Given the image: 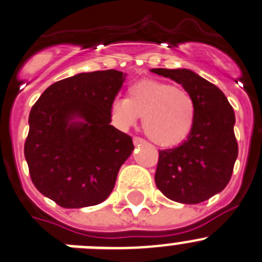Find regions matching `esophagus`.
Instances as JSON below:
<instances>
[{"instance_id":"34e87169","label":"esophagus","mask_w":262,"mask_h":262,"mask_svg":"<svg viewBox=\"0 0 262 262\" xmlns=\"http://www.w3.org/2000/svg\"><path fill=\"white\" fill-rule=\"evenodd\" d=\"M144 142H146V141H144L143 138H141V137H133V143L136 144V146H137V144L144 143Z\"/></svg>"}]
</instances>
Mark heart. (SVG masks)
<instances>
[{
	"label": "heart",
	"instance_id": "b5f03b06",
	"mask_svg": "<svg viewBox=\"0 0 262 262\" xmlns=\"http://www.w3.org/2000/svg\"><path fill=\"white\" fill-rule=\"evenodd\" d=\"M142 116V128L157 146L182 143L193 128L195 103L192 95L171 83L144 79L126 91V98L111 105L113 123L121 130L136 125Z\"/></svg>",
	"mask_w": 262,
	"mask_h": 262
}]
</instances>
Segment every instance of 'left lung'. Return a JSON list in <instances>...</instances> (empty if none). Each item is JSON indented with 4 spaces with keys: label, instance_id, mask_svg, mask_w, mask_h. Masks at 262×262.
Returning <instances> with one entry per match:
<instances>
[{
    "label": "left lung",
    "instance_id": "obj_1",
    "mask_svg": "<svg viewBox=\"0 0 262 262\" xmlns=\"http://www.w3.org/2000/svg\"><path fill=\"white\" fill-rule=\"evenodd\" d=\"M192 95L195 116L182 144L159 151L155 182L167 199L194 205L211 199L229 183L238 156L235 116L224 93L188 69H151Z\"/></svg>",
    "mask_w": 262,
    "mask_h": 262
}]
</instances>
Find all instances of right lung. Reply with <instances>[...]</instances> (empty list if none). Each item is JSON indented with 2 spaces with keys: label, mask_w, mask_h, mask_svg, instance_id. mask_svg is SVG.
<instances>
[{
  "label": "right lung",
  "mask_w": 262,
  "mask_h": 262,
  "mask_svg": "<svg viewBox=\"0 0 262 262\" xmlns=\"http://www.w3.org/2000/svg\"><path fill=\"white\" fill-rule=\"evenodd\" d=\"M125 77L113 69L80 73L53 83L33 105L25 160L34 187L58 206H95L114 189L134 148L130 136L110 125Z\"/></svg>",
  "instance_id": "1"
}]
</instances>
